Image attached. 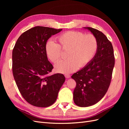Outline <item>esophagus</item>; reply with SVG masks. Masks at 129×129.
I'll return each mask as SVG.
<instances>
[{"instance_id": "34e87169", "label": "esophagus", "mask_w": 129, "mask_h": 129, "mask_svg": "<svg viewBox=\"0 0 129 129\" xmlns=\"http://www.w3.org/2000/svg\"><path fill=\"white\" fill-rule=\"evenodd\" d=\"M64 76L66 78H67V79H69V78L71 77V75H69V74H65Z\"/></svg>"}]
</instances>
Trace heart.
<instances>
[{
  "label": "heart",
  "mask_w": 129,
  "mask_h": 129,
  "mask_svg": "<svg viewBox=\"0 0 129 129\" xmlns=\"http://www.w3.org/2000/svg\"><path fill=\"white\" fill-rule=\"evenodd\" d=\"M60 45L53 40L48 41L45 50L48 57L56 62L62 55V49L68 50V58L60 60L55 65L56 71L68 74L88 64L93 59L98 48V41L92 34H85L78 31L70 30L58 36Z\"/></svg>",
  "instance_id": "heart-1"
}]
</instances>
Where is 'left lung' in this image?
I'll list each match as a JSON object with an SVG mask.
<instances>
[{
	"mask_svg": "<svg viewBox=\"0 0 129 129\" xmlns=\"http://www.w3.org/2000/svg\"><path fill=\"white\" fill-rule=\"evenodd\" d=\"M84 28L96 37L98 48L91 61L72 76L76 83L74 101L80 107L91 106L103 98L110 85L115 66L114 49L107 37L96 29L88 27Z\"/></svg>",
	"mask_w": 129,
	"mask_h": 129,
	"instance_id": "left-lung-1",
	"label": "left lung"
}]
</instances>
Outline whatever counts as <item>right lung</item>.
Masks as SVG:
<instances>
[{
  "label": "right lung",
  "instance_id": "1",
  "mask_svg": "<svg viewBox=\"0 0 129 129\" xmlns=\"http://www.w3.org/2000/svg\"><path fill=\"white\" fill-rule=\"evenodd\" d=\"M36 26L19 37L12 52V72L24 99L31 105L48 107L55 102L65 77L57 73L48 76L53 65L45 50L49 38L62 30Z\"/></svg>",
  "mask_w": 129,
  "mask_h": 129
}]
</instances>
